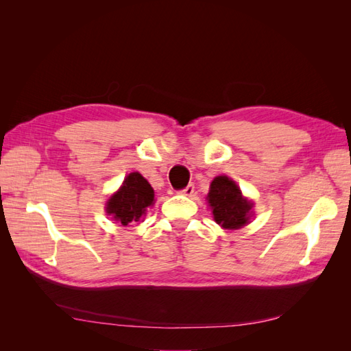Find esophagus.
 Instances as JSON below:
<instances>
[{
  "mask_svg": "<svg viewBox=\"0 0 351 351\" xmlns=\"http://www.w3.org/2000/svg\"><path fill=\"white\" fill-rule=\"evenodd\" d=\"M180 193L184 195V196H192V195L195 193V184H189V186H187L186 189H183Z\"/></svg>",
  "mask_w": 351,
  "mask_h": 351,
  "instance_id": "esophagus-1",
  "label": "esophagus"
}]
</instances>
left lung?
Returning <instances> with one entry per match:
<instances>
[{"label": "left lung", "mask_w": 351, "mask_h": 351, "mask_svg": "<svg viewBox=\"0 0 351 351\" xmlns=\"http://www.w3.org/2000/svg\"><path fill=\"white\" fill-rule=\"evenodd\" d=\"M217 224L226 230H239L249 224L253 204L241 195L239 186L227 176L212 180L206 196Z\"/></svg>", "instance_id": "obj_1"}]
</instances>
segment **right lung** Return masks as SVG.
<instances>
[{
	"instance_id": "add662e5",
	"label": "right lung",
	"mask_w": 351,
	"mask_h": 351,
	"mask_svg": "<svg viewBox=\"0 0 351 351\" xmlns=\"http://www.w3.org/2000/svg\"><path fill=\"white\" fill-rule=\"evenodd\" d=\"M154 189L139 173H130L123 186L107 202V214L123 226L141 221L146 209L154 205Z\"/></svg>"
}]
</instances>
